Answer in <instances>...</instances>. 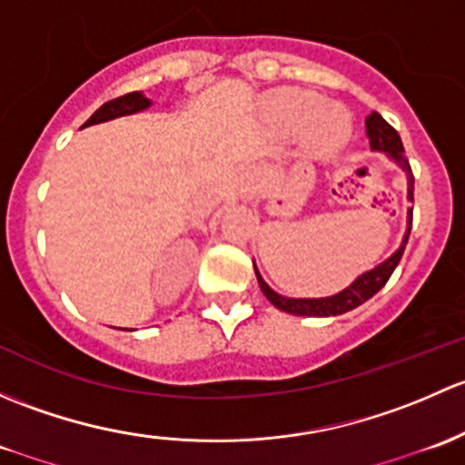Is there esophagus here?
<instances>
[{"label": "esophagus", "instance_id": "1", "mask_svg": "<svg viewBox=\"0 0 465 465\" xmlns=\"http://www.w3.org/2000/svg\"><path fill=\"white\" fill-rule=\"evenodd\" d=\"M239 183H242V193L246 194V197H252L262 185L260 167H246V170L242 172V181H239Z\"/></svg>", "mask_w": 465, "mask_h": 465}]
</instances>
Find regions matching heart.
<instances>
[{
    "label": "heart",
    "mask_w": 465,
    "mask_h": 465,
    "mask_svg": "<svg viewBox=\"0 0 465 465\" xmlns=\"http://www.w3.org/2000/svg\"><path fill=\"white\" fill-rule=\"evenodd\" d=\"M266 112L282 136L302 134L304 150L318 159H329L347 145L351 136V116L344 107L322 103L309 89H280L268 95Z\"/></svg>",
    "instance_id": "b5f03b06"
}]
</instances>
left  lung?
<instances>
[{
    "label": "left lung",
    "instance_id": "obj_1",
    "mask_svg": "<svg viewBox=\"0 0 465 465\" xmlns=\"http://www.w3.org/2000/svg\"><path fill=\"white\" fill-rule=\"evenodd\" d=\"M365 125H367V136H370L371 150L382 152V154L390 156V159L394 161L405 174H408V199L414 201V174H411L410 161L408 156H405L399 132H396V129L376 112L371 114V116H367ZM410 231H411V208L408 210V231H405V237L403 242H401V246L396 248L385 262H381V264L371 268V271H365L362 275H358L347 289L340 291L336 295H329V298H284V295L275 293V291L262 280L260 271H257L255 266L257 282H260V289L268 298V302L277 306L280 311H286V313L309 315V318H329V315L347 313V311L356 309V306L367 302L371 295H376L378 291L387 284V280H390L394 268L399 266L401 257H403V251L405 246H408V239H410Z\"/></svg>",
    "mask_w": 465,
    "mask_h": 465
}]
</instances>
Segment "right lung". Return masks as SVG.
Masks as SVG:
<instances>
[{
    "instance_id": "1",
    "label": "right lung",
    "mask_w": 465,
    "mask_h": 465,
    "mask_svg": "<svg viewBox=\"0 0 465 465\" xmlns=\"http://www.w3.org/2000/svg\"><path fill=\"white\" fill-rule=\"evenodd\" d=\"M150 104H152V100L145 98L141 91H132V94H125V95H121V98H114V100H109V103H104L98 112H94V116H91L83 127L98 125V123H107V121H114V118L143 112V109H147Z\"/></svg>"
}]
</instances>
